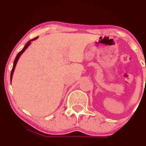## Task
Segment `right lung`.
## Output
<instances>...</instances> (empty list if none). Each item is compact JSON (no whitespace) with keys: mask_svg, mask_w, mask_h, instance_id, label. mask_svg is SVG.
Here are the masks:
<instances>
[{"mask_svg":"<svg viewBox=\"0 0 146 146\" xmlns=\"http://www.w3.org/2000/svg\"><path fill=\"white\" fill-rule=\"evenodd\" d=\"M38 38V37H36V38H33V39H32V40H30L29 41H28L27 42V44H25V46H24V48H23V49H22L21 51H20L19 53H18L17 56H16V58H15V60H14V65H13V68H12V69H11V76H10V80H11H11H12V77H13V74H14V72L15 67H16V64H17V62H18V59H19V58H20V57H21V55L23 54V52H24V51H25V50H26L28 46H29L30 44H31V41H33V40H36L37 38Z\"/></svg>","mask_w":146,"mask_h":146,"instance_id":"right-lung-1","label":"right lung"}]
</instances>
